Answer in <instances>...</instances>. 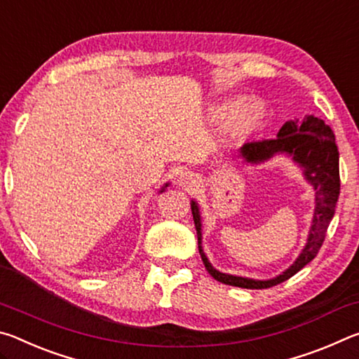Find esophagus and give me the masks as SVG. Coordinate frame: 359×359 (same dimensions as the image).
I'll return each instance as SVG.
<instances>
[{
	"instance_id": "1",
	"label": "esophagus",
	"mask_w": 359,
	"mask_h": 359,
	"mask_svg": "<svg viewBox=\"0 0 359 359\" xmlns=\"http://www.w3.org/2000/svg\"><path fill=\"white\" fill-rule=\"evenodd\" d=\"M194 184H196V179H194V175L190 174V172H185L180 175V185L184 188H190L193 187Z\"/></svg>"
}]
</instances>
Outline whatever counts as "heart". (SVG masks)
I'll use <instances>...</instances> for the list:
<instances>
[{
    "mask_svg": "<svg viewBox=\"0 0 359 359\" xmlns=\"http://www.w3.org/2000/svg\"><path fill=\"white\" fill-rule=\"evenodd\" d=\"M236 104H238L236 101H224V102H222V104L215 106L214 107L215 117L217 118H226V117H231V115H233V112L236 111V114L233 117L234 128L239 130V131L250 130L258 120L257 107H255L253 104H245V106H242V107L238 109V111H236Z\"/></svg>",
    "mask_w": 359,
    "mask_h": 359,
    "instance_id": "b5f03b06",
    "label": "heart"
}]
</instances>
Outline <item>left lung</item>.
Here are the masks:
<instances>
[{
    "mask_svg": "<svg viewBox=\"0 0 359 359\" xmlns=\"http://www.w3.org/2000/svg\"><path fill=\"white\" fill-rule=\"evenodd\" d=\"M239 156L247 163H263L277 154H285L293 158V161L302 168L306 180L315 190V210L312 218V226L309 231L306 245L288 269L269 280H257V278L239 277L224 274L217 271L209 263L203 250V233H201V215L196 201H191V214L198 233V248L203 263L209 274L215 280L231 287H239L247 290H263L288 280L304 266L311 263L317 257L320 247L323 245L326 229L332 220L336 204L340 193L339 177V150L334 139V133L323 120L315 115H306L302 120H290L285 123L276 139H263V141L247 142L241 147Z\"/></svg>",
    "mask_w": 359,
    "mask_h": 359,
    "instance_id": "obj_1",
    "label": "left lung"
}]
</instances>
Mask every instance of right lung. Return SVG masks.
I'll return each mask as SVG.
<instances>
[{
  "mask_svg": "<svg viewBox=\"0 0 359 359\" xmlns=\"http://www.w3.org/2000/svg\"><path fill=\"white\" fill-rule=\"evenodd\" d=\"M168 185H169V184H166V185H165V187H163V188H161V191H165V188H166V187H168ZM161 191H160V193H161Z\"/></svg>",
  "mask_w": 359,
  "mask_h": 359,
  "instance_id": "1",
  "label": "right lung"
}]
</instances>
